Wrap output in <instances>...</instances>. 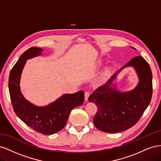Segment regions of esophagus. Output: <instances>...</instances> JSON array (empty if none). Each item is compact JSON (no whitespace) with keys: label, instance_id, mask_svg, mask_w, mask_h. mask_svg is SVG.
I'll return each mask as SVG.
<instances>
[{"label":"esophagus","instance_id":"esophagus-1","mask_svg":"<svg viewBox=\"0 0 161 161\" xmlns=\"http://www.w3.org/2000/svg\"><path fill=\"white\" fill-rule=\"evenodd\" d=\"M89 95H90L89 92H88V91H86V92H85V101H88V98H89Z\"/></svg>","mask_w":161,"mask_h":161}]
</instances>
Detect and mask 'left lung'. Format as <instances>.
<instances>
[{
    "label": "left lung",
    "mask_w": 161,
    "mask_h": 161,
    "mask_svg": "<svg viewBox=\"0 0 161 161\" xmlns=\"http://www.w3.org/2000/svg\"><path fill=\"white\" fill-rule=\"evenodd\" d=\"M130 66L137 74L139 84L132 90L121 92L113 81L121 69ZM152 95L153 76L148 63L142 56L134 57L89 96V101L95 103L98 109L93 118L95 127L107 133H118L132 127L148 108Z\"/></svg>",
    "instance_id": "left-lung-1"
}]
</instances>
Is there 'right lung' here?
Here are the masks:
<instances>
[{
    "label": "right lung",
    "mask_w": 161,
    "mask_h": 161,
    "mask_svg": "<svg viewBox=\"0 0 161 161\" xmlns=\"http://www.w3.org/2000/svg\"><path fill=\"white\" fill-rule=\"evenodd\" d=\"M42 48L31 47L24 52L9 75L8 89L14 111L24 123L39 133L51 135L64 128L70 111L83 104L84 91L64 94L46 106L38 107L27 101L20 89L21 75L27 60L40 56Z\"/></svg>",
    "instance_id": "obj_1"
}]
</instances>
